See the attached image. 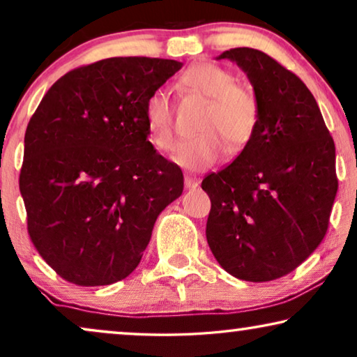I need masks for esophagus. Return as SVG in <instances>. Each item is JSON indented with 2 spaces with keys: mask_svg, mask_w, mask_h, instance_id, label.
I'll return each mask as SVG.
<instances>
[{
  "mask_svg": "<svg viewBox=\"0 0 357 357\" xmlns=\"http://www.w3.org/2000/svg\"><path fill=\"white\" fill-rule=\"evenodd\" d=\"M199 185V180L192 177V175H185V188L195 190Z\"/></svg>",
  "mask_w": 357,
  "mask_h": 357,
  "instance_id": "34e87169",
  "label": "esophagus"
}]
</instances>
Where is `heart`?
I'll list each match as a JSON object with an SVG mask.
<instances>
[{
    "mask_svg": "<svg viewBox=\"0 0 357 357\" xmlns=\"http://www.w3.org/2000/svg\"><path fill=\"white\" fill-rule=\"evenodd\" d=\"M185 89L208 99L199 121L202 133L182 141L172 160L178 167L202 172L227 153L238 154L247 148L260 121V105L247 86L236 82L226 68L214 63H198L182 75ZM144 123L154 146L160 151L174 148V110L169 94L155 89L144 102Z\"/></svg>",
    "mask_w": 357,
    "mask_h": 357,
    "instance_id": "1",
    "label": "heart"
}]
</instances>
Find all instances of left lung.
Listing matches in <instances>:
<instances>
[{
  "instance_id": "obj_1",
  "label": "left lung",
  "mask_w": 357,
  "mask_h": 357,
  "mask_svg": "<svg viewBox=\"0 0 357 357\" xmlns=\"http://www.w3.org/2000/svg\"><path fill=\"white\" fill-rule=\"evenodd\" d=\"M260 105L247 148L204 177L206 238L229 275L263 282L296 270L324 241L338 178L335 143L317 100L294 73L255 48H231Z\"/></svg>"
}]
</instances>
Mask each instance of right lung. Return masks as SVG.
Returning a JSON list of instances; mask_svg holds the SVG:
<instances>
[{"label": "right lung", "mask_w": 357, "mask_h": 357, "mask_svg": "<svg viewBox=\"0 0 357 357\" xmlns=\"http://www.w3.org/2000/svg\"><path fill=\"white\" fill-rule=\"evenodd\" d=\"M183 65L115 56L66 73L32 115L19 188L43 260L77 286L125 280L155 219L183 192L148 141L144 102Z\"/></svg>", "instance_id": "obj_1"}]
</instances>
